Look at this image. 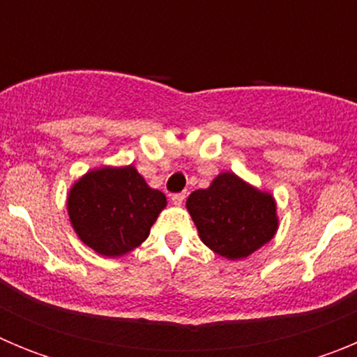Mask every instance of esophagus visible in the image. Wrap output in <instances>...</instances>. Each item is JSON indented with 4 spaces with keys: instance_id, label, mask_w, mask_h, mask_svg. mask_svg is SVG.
Segmentation results:
<instances>
[{
    "instance_id": "esophagus-1",
    "label": "esophagus",
    "mask_w": 357,
    "mask_h": 357,
    "mask_svg": "<svg viewBox=\"0 0 357 357\" xmlns=\"http://www.w3.org/2000/svg\"><path fill=\"white\" fill-rule=\"evenodd\" d=\"M184 200H185L184 193H176V195H173V197H172L173 206H182V204H184Z\"/></svg>"
}]
</instances>
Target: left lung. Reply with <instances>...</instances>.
<instances>
[{
    "instance_id": "left-lung-1",
    "label": "left lung",
    "mask_w": 357,
    "mask_h": 357,
    "mask_svg": "<svg viewBox=\"0 0 357 357\" xmlns=\"http://www.w3.org/2000/svg\"><path fill=\"white\" fill-rule=\"evenodd\" d=\"M202 243L229 261L245 259L272 241L279 229L277 202L270 191L232 172L218 173L207 189L185 202Z\"/></svg>"
}]
</instances>
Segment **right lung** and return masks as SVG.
I'll list each match as a JSON object with an SVG mask.
<instances>
[{
    "mask_svg": "<svg viewBox=\"0 0 357 357\" xmlns=\"http://www.w3.org/2000/svg\"><path fill=\"white\" fill-rule=\"evenodd\" d=\"M166 195L146 184L135 166L89 169L69 188V223L84 245L105 257H121L150 236Z\"/></svg>",
    "mask_w": 357,
    "mask_h": 357,
    "instance_id": "add662e5",
    "label": "right lung"
}]
</instances>
